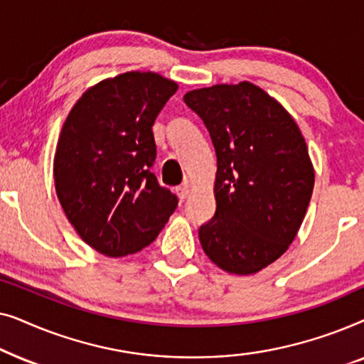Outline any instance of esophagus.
<instances>
[{"label": "esophagus", "mask_w": 364, "mask_h": 364, "mask_svg": "<svg viewBox=\"0 0 364 364\" xmlns=\"http://www.w3.org/2000/svg\"><path fill=\"white\" fill-rule=\"evenodd\" d=\"M176 192H177L178 198H182V200H183V198H187L188 193H191V187H188V183H183V186L176 188Z\"/></svg>", "instance_id": "obj_1"}]
</instances>
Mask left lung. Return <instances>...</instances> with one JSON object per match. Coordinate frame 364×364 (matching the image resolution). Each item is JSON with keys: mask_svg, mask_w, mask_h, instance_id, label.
<instances>
[{"mask_svg": "<svg viewBox=\"0 0 364 364\" xmlns=\"http://www.w3.org/2000/svg\"><path fill=\"white\" fill-rule=\"evenodd\" d=\"M183 101L205 124L217 154L215 215L198 228L205 255L233 275H253L295 240L315 171L285 107L255 84H215Z\"/></svg>", "mask_w": 364, "mask_h": 364, "instance_id": "obj_1", "label": "left lung"}]
</instances>
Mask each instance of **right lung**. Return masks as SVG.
<instances>
[{"label":"right lung","mask_w":364,"mask_h":364,"mask_svg":"<svg viewBox=\"0 0 364 364\" xmlns=\"http://www.w3.org/2000/svg\"><path fill=\"white\" fill-rule=\"evenodd\" d=\"M177 82L131 71L89 87L59 134L54 186L77 235L106 257L136 253L156 240L177 207L159 186L152 126Z\"/></svg>","instance_id":"1"}]
</instances>
